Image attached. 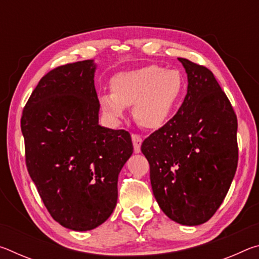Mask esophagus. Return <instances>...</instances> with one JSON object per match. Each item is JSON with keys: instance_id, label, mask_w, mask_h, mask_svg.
<instances>
[{"instance_id": "34e87169", "label": "esophagus", "mask_w": 259, "mask_h": 259, "mask_svg": "<svg viewBox=\"0 0 259 259\" xmlns=\"http://www.w3.org/2000/svg\"><path fill=\"white\" fill-rule=\"evenodd\" d=\"M131 139H133L135 153H139V152H140V145H142V143H143L142 137H140L139 135L134 134L133 136H131Z\"/></svg>"}]
</instances>
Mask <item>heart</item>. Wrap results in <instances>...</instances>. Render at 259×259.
Wrapping results in <instances>:
<instances>
[{
    "instance_id": "1",
    "label": "heart",
    "mask_w": 259,
    "mask_h": 259,
    "mask_svg": "<svg viewBox=\"0 0 259 259\" xmlns=\"http://www.w3.org/2000/svg\"><path fill=\"white\" fill-rule=\"evenodd\" d=\"M109 89L111 93L98 96L99 106L109 120H121L125 107L133 106L136 122L143 128L155 130L172 115L183 95L184 81L176 69L148 65L114 75Z\"/></svg>"
}]
</instances>
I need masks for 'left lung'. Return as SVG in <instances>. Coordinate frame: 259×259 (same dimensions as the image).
Masks as SVG:
<instances>
[{
  "label": "left lung",
  "instance_id": "8db88e82",
  "mask_svg": "<svg viewBox=\"0 0 259 259\" xmlns=\"http://www.w3.org/2000/svg\"><path fill=\"white\" fill-rule=\"evenodd\" d=\"M187 94L171 120L142 144L153 194L182 225L203 224L224 201L238 166V120L211 71L178 58Z\"/></svg>",
  "mask_w": 259,
  "mask_h": 259
}]
</instances>
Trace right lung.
<instances>
[{
  "label": "right lung",
  "mask_w": 259,
  "mask_h": 259,
  "mask_svg": "<svg viewBox=\"0 0 259 259\" xmlns=\"http://www.w3.org/2000/svg\"><path fill=\"white\" fill-rule=\"evenodd\" d=\"M94 60L52 69L21 116L26 165L51 217L90 231L111 216L117 178L133 154L130 134L99 125Z\"/></svg>",
  "instance_id": "1"
}]
</instances>
